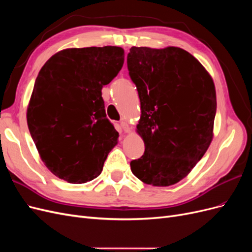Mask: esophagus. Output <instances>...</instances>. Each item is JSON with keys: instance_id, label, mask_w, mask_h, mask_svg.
<instances>
[{"instance_id": "1", "label": "esophagus", "mask_w": 252, "mask_h": 252, "mask_svg": "<svg viewBox=\"0 0 252 252\" xmlns=\"http://www.w3.org/2000/svg\"><path fill=\"white\" fill-rule=\"evenodd\" d=\"M121 127L124 132H130V127L126 123L125 121H121Z\"/></svg>"}]
</instances>
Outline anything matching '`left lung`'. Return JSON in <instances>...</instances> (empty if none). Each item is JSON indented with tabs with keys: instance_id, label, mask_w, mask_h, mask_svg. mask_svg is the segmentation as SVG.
<instances>
[{
	"instance_id": "left-lung-1",
	"label": "left lung",
	"mask_w": 252,
	"mask_h": 252,
	"mask_svg": "<svg viewBox=\"0 0 252 252\" xmlns=\"http://www.w3.org/2000/svg\"><path fill=\"white\" fill-rule=\"evenodd\" d=\"M127 67L141 102L138 133L144 155L130 162L142 182L170 186L207 151L217 112L215 84L202 64L179 47H131Z\"/></svg>"
}]
</instances>
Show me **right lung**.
I'll list each match as a JSON object with an SVG mask.
<instances>
[{
  "label": "right lung",
  "mask_w": 252,
  "mask_h": 252,
  "mask_svg": "<svg viewBox=\"0 0 252 252\" xmlns=\"http://www.w3.org/2000/svg\"><path fill=\"white\" fill-rule=\"evenodd\" d=\"M124 64L121 47L69 48L40 70L27 109V124L47 168L72 184L95 179L118 143L106 117L102 88Z\"/></svg>",
  "instance_id": "1"
}]
</instances>
